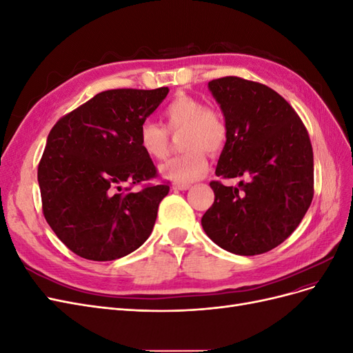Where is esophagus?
Returning a JSON list of instances; mask_svg holds the SVG:
<instances>
[{
  "label": "esophagus",
  "mask_w": 353,
  "mask_h": 353,
  "mask_svg": "<svg viewBox=\"0 0 353 353\" xmlns=\"http://www.w3.org/2000/svg\"><path fill=\"white\" fill-rule=\"evenodd\" d=\"M190 184H174L172 185V188L175 190V191H187V190H190Z\"/></svg>",
  "instance_id": "1"
}]
</instances>
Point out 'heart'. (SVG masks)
Returning <instances> with one entry per match:
<instances>
[{"label":"heart","mask_w":353,"mask_h":353,"mask_svg":"<svg viewBox=\"0 0 353 353\" xmlns=\"http://www.w3.org/2000/svg\"><path fill=\"white\" fill-rule=\"evenodd\" d=\"M163 125L145 121L138 131V145L153 160L168 154L169 135L185 131L183 147L185 153L168 160L159 168L162 178L175 184H190L200 179L208 170L206 152L218 153L227 143L228 131L221 114L206 108L205 103L187 94H178L162 112Z\"/></svg>","instance_id":"heart-1"}]
</instances>
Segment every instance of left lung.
<instances>
[{"instance_id":"8db88e82","label":"left lung","mask_w":353,"mask_h":353,"mask_svg":"<svg viewBox=\"0 0 353 353\" xmlns=\"http://www.w3.org/2000/svg\"><path fill=\"white\" fill-rule=\"evenodd\" d=\"M208 87L228 131L215 174L245 181L239 187L212 181L215 201L201 227L234 254L270 252L290 236L311 206V140L292 105L266 85L227 77Z\"/></svg>"}]
</instances>
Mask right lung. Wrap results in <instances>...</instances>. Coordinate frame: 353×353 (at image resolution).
<instances>
[{"instance_id": "right-lung-1", "label": "right lung", "mask_w": 353, "mask_h": 353, "mask_svg": "<svg viewBox=\"0 0 353 353\" xmlns=\"http://www.w3.org/2000/svg\"><path fill=\"white\" fill-rule=\"evenodd\" d=\"M169 92L109 90L63 116L38 166L42 210L68 248L90 261H113L150 236L168 184L123 188L154 178L138 131Z\"/></svg>"}]
</instances>
